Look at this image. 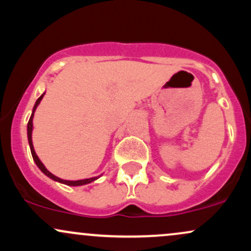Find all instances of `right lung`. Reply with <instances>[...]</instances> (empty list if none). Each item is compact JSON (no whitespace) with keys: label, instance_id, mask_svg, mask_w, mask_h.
Masks as SVG:
<instances>
[{"label":"right lung","instance_id":"1","mask_svg":"<svg viewBox=\"0 0 251 251\" xmlns=\"http://www.w3.org/2000/svg\"><path fill=\"white\" fill-rule=\"evenodd\" d=\"M46 93V92H45ZM45 93L41 94V97L39 98V99L36 100L35 105H34L33 107V112H31V116L29 118V122H28V125H27V135H28V143H29V148H30V152H31V155H33V159L35 164L37 165V168H39L41 171L45 174L47 177H50V179L55 180V181H59V183L61 184H66V185L68 186H81V185H86V184H89L92 183V181L97 180L98 178L100 177H92V178H86V179H79V180H66V179H61V178L56 177V176H54L53 174H50V171H48L47 169H46V166L43 165L41 160L39 159V157H37V154L35 153V150H34V146H33V140H31V133H33V118H34V113H35V109L37 108V106H39V103L41 102L43 96H45Z\"/></svg>","mask_w":251,"mask_h":251}]
</instances>
